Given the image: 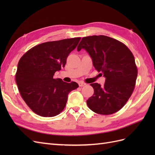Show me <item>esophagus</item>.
I'll use <instances>...</instances> for the list:
<instances>
[{"label": "esophagus", "mask_w": 155, "mask_h": 155, "mask_svg": "<svg viewBox=\"0 0 155 155\" xmlns=\"http://www.w3.org/2000/svg\"><path fill=\"white\" fill-rule=\"evenodd\" d=\"M85 85H86V83H84V82H79V87H83V86H85Z\"/></svg>", "instance_id": "1"}]
</instances>
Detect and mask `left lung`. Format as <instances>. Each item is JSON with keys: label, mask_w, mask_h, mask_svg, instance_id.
I'll return each instance as SVG.
<instances>
[{"label": "left lung", "mask_w": 155, "mask_h": 155, "mask_svg": "<svg viewBox=\"0 0 155 155\" xmlns=\"http://www.w3.org/2000/svg\"><path fill=\"white\" fill-rule=\"evenodd\" d=\"M85 49L93 65L105 78L104 85L92 83L94 94L87 101L97 114L109 115L120 110L134 91L138 70L134 55L124 43L105 35L83 37L78 51Z\"/></svg>", "instance_id": "left-lung-1"}]
</instances>
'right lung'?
<instances>
[{"mask_svg":"<svg viewBox=\"0 0 155 155\" xmlns=\"http://www.w3.org/2000/svg\"><path fill=\"white\" fill-rule=\"evenodd\" d=\"M80 37L46 42L26 52L18 63L15 80L27 105L35 114L53 117L62 112L69 92L79 85L54 79L67 63L69 54L76 48Z\"/></svg>","mask_w":155,"mask_h":155,"instance_id":"1","label":"right lung"}]
</instances>
